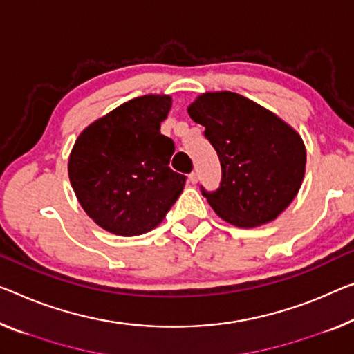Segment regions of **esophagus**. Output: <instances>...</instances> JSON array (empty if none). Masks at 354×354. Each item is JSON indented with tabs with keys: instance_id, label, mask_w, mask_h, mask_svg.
<instances>
[{
	"instance_id": "34e87169",
	"label": "esophagus",
	"mask_w": 354,
	"mask_h": 354,
	"mask_svg": "<svg viewBox=\"0 0 354 354\" xmlns=\"http://www.w3.org/2000/svg\"><path fill=\"white\" fill-rule=\"evenodd\" d=\"M188 178H189V182H192L193 185H194V183H198V180H199L198 172H192V174H189V176H188Z\"/></svg>"
}]
</instances>
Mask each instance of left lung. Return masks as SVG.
I'll list each match as a JSON object with an SVG mask.
<instances>
[{"mask_svg": "<svg viewBox=\"0 0 354 354\" xmlns=\"http://www.w3.org/2000/svg\"><path fill=\"white\" fill-rule=\"evenodd\" d=\"M221 165V182L205 196L223 220L253 227L275 220L301 188L306 147L295 129L242 95L199 96L188 107Z\"/></svg>", "mask_w": 354, "mask_h": 354, "instance_id": "left-lung-1", "label": "left lung"}]
</instances>
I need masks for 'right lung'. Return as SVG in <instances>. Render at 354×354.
Instances as JSON below:
<instances>
[{
    "mask_svg": "<svg viewBox=\"0 0 354 354\" xmlns=\"http://www.w3.org/2000/svg\"><path fill=\"white\" fill-rule=\"evenodd\" d=\"M169 96H140L85 128L69 156V180L86 215L117 236L158 226L187 176L169 167L174 140L161 134Z\"/></svg>",
    "mask_w": 354,
    "mask_h": 354,
    "instance_id": "right-lung-1",
    "label": "right lung"
}]
</instances>
